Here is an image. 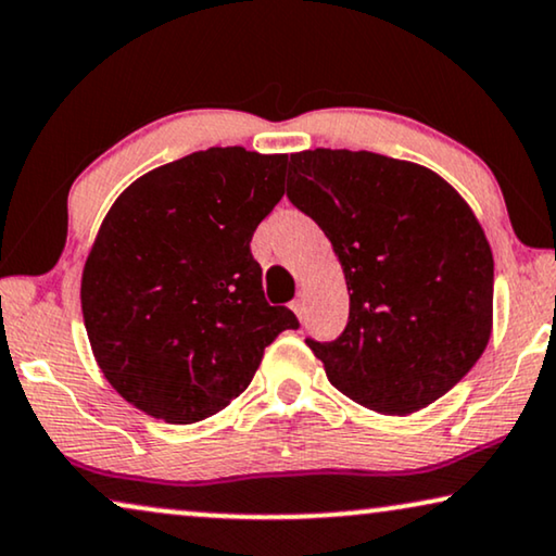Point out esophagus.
I'll return each mask as SVG.
<instances>
[{
  "instance_id": "34e87169",
  "label": "esophagus",
  "mask_w": 556,
  "mask_h": 556,
  "mask_svg": "<svg viewBox=\"0 0 556 556\" xmlns=\"http://www.w3.org/2000/svg\"><path fill=\"white\" fill-rule=\"evenodd\" d=\"M291 308H293V314L299 316V318H303V311H306V306H303V299L299 295V299H293L291 301Z\"/></svg>"
}]
</instances>
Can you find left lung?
<instances>
[{"instance_id":"1","label":"left lung","mask_w":556,"mask_h":556,"mask_svg":"<svg viewBox=\"0 0 556 556\" xmlns=\"http://www.w3.org/2000/svg\"><path fill=\"white\" fill-rule=\"evenodd\" d=\"M288 200L344 268L346 329L306 339L329 382L382 415L453 390L493 326V255L468 202L428 166L349 149L291 154Z\"/></svg>"}]
</instances>
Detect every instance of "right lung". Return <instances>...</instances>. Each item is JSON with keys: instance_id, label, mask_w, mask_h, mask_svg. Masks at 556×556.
Masks as SVG:
<instances>
[{"instance_id": "add662e5", "label": "right lung", "mask_w": 556, "mask_h": 556, "mask_svg": "<svg viewBox=\"0 0 556 556\" xmlns=\"http://www.w3.org/2000/svg\"><path fill=\"white\" fill-rule=\"evenodd\" d=\"M286 154L212 147L126 187L101 223L80 280L93 356L126 402L192 425L219 413L261 367L265 346L299 329L270 306L250 253L283 197Z\"/></svg>"}]
</instances>
